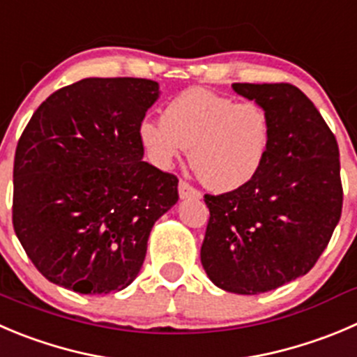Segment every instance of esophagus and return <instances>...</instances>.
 Masks as SVG:
<instances>
[{
	"instance_id": "1",
	"label": "esophagus",
	"mask_w": 357,
	"mask_h": 357,
	"mask_svg": "<svg viewBox=\"0 0 357 357\" xmlns=\"http://www.w3.org/2000/svg\"><path fill=\"white\" fill-rule=\"evenodd\" d=\"M178 195H181L182 199L202 198V192H199L196 188H192V185L185 181H181V184H178Z\"/></svg>"
}]
</instances>
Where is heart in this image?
<instances>
[{"instance_id":"heart-1","label":"heart","mask_w":357,"mask_h":357,"mask_svg":"<svg viewBox=\"0 0 357 357\" xmlns=\"http://www.w3.org/2000/svg\"><path fill=\"white\" fill-rule=\"evenodd\" d=\"M138 137L159 168L173 166L189 149L199 181L212 191L227 192L252 181L263 166L270 121L259 105L195 87L166 105L162 121H142Z\"/></svg>"}]
</instances>
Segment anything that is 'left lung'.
Listing matches in <instances>:
<instances>
[{
	"label": "left lung",
	"mask_w": 357,
	"mask_h": 357,
	"mask_svg": "<svg viewBox=\"0 0 357 357\" xmlns=\"http://www.w3.org/2000/svg\"><path fill=\"white\" fill-rule=\"evenodd\" d=\"M270 121L263 166L242 188L205 195L202 264L220 289L259 294L308 273L342 215L340 152L322 115L291 84H233Z\"/></svg>",
	"instance_id": "1"
}]
</instances>
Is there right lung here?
I'll use <instances>...</instances> for the list:
<instances>
[{
    "mask_svg": "<svg viewBox=\"0 0 357 357\" xmlns=\"http://www.w3.org/2000/svg\"><path fill=\"white\" fill-rule=\"evenodd\" d=\"M159 98L147 79H84L50 94L19 138L13 229L36 270L80 294L137 278L178 178L144 159L138 128Z\"/></svg>",
    "mask_w": 357,
    "mask_h": 357,
    "instance_id": "1",
    "label": "right lung"
}]
</instances>
